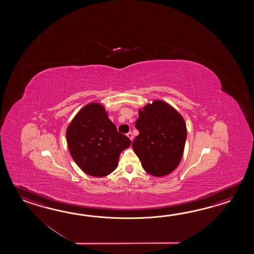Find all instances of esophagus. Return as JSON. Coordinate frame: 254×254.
Instances as JSON below:
<instances>
[{"mask_svg": "<svg viewBox=\"0 0 254 254\" xmlns=\"http://www.w3.org/2000/svg\"><path fill=\"white\" fill-rule=\"evenodd\" d=\"M127 137H128L129 140H131V141L133 140V135H132L131 132H128V133H127Z\"/></svg>", "mask_w": 254, "mask_h": 254, "instance_id": "esophagus-1", "label": "esophagus"}]
</instances>
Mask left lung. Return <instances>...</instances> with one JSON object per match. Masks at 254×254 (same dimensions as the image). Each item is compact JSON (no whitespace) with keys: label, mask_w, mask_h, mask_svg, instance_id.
<instances>
[{"label":"left lung","mask_w":254,"mask_h":254,"mask_svg":"<svg viewBox=\"0 0 254 254\" xmlns=\"http://www.w3.org/2000/svg\"><path fill=\"white\" fill-rule=\"evenodd\" d=\"M135 127L139 135L132 149L145 172L154 177L173 173L182 161L187 138L182 114L166 102L154 100L139 109Z\"/></svg>","instance_id":"8db88e82"}]
</instances>
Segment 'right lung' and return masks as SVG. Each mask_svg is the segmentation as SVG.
<instances>
[{
	"instance_id": "obj_1",
	"label": "right lung",
	"mask_w": 254,
	"mask_h": 254,
	"mask_svg": "<svg viewBox=\"0 0 254 254\" xmlns=\"http://www.w3.org/2000/svg\"><path fill=\"white\" fill-rule=\"evenodd\" d=\"M66 140L76 164L92 177H104L118 166L121 152L130 140L117 131L103 104L88 103L66 129Z\"/></svg>"
}]
</instances>
